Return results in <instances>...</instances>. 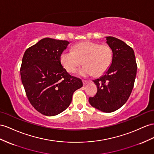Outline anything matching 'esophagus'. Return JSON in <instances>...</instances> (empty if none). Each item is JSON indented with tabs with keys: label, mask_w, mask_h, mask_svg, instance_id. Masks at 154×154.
Here are the masks:
<instances>
[{
	"label": "esophagus",
	"mask_w": 154,
	"mask_h": 154,
	"mask_svg": "<svg viewBox=\"0 0 154 154\" xmlns=\"http://www.w3.org/2000/svg\"><path fill=\"white\" fill-rule=\"evenodd\" d=\"M82 82H83V85H85L86 84H88V82H89V81H86V80H82Z\"/></svg>",
	"instance_id": "obj_1"
}]
</instances>
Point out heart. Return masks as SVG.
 <instances>
[{
	"instance_id": "1",
	"label": "heart",
	"mask_w": 154,
	"mask_h": 154,
	"mask_svg": "<svg viewBox=\"0 0 154 154\" xmlns=\"http://www.w3.org/2000/svg\"><path fill=\"white\" fill-rule=\"evenodd\" d=\"M112 60L111 47L91 41L78 43L72 51H63L60 56L61 64L71 73L75 72L82 63L85 66L79 70L78 74L84 77L103 74L111 66Z\"/></svg>"
}]
</instances>
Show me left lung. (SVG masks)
Segmentation results:
<instances>
[{"label": "left lung", "instance_id": "left-lung-1", "mask_svg": "<svg viewBox=\"0 0 154 154\" xmlns=\"http://www.w3.org/2000/svg\"><path fill=\"white\" fill-rule=\"evenodd\" d=\"M113 60L104 75L93 81L97 88L95 96L89 97L92 107L105 112L115 111L128 101L135 82L137 65L133 49L115 37H107Z\"/></svg>", "mask_w": 154, "mask_h": 154}]
</instances>
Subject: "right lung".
<instances>
[{"label":"right lung","instance_id":"add662e5","mask_svg":"<svg viewBox=\"0 0 154 154\" xmlns=\"http://www.w3.org/2000/svg\"><path fill=\"white\" fill-rule=\"evenodd\" d=\"M66 40L43 38L27 49L20 69L27 98L45 116H55L68 108L73 92L81 88L80 79L63 68L60 56L69 44Z\"/></svg>","mask_w":154,"mask_h":154}]
</instances>
